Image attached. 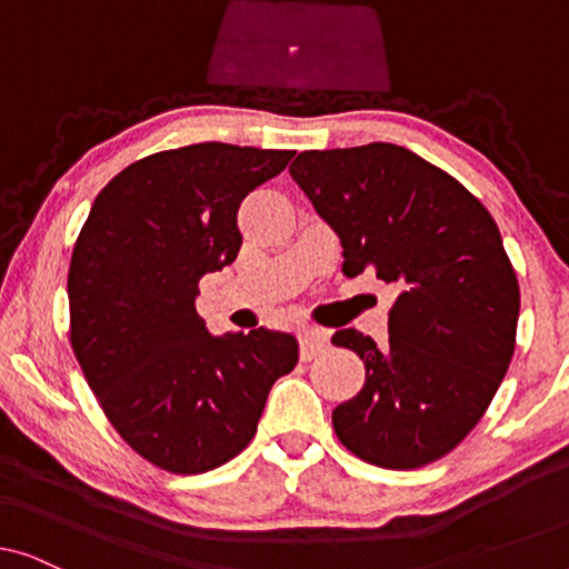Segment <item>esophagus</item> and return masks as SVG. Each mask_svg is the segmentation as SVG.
<instances>
[{
  "instance_id": "esophagus-1",
  "label": "esophagus",
  "mask_w": 569,
  "mask_h": 569,
  "mask_svg": "<svg viewBox=\"0 0 569 569\" xmlns=\"http://www.w3.org/2000/svg\"><path fill=\"white\" fill-rule=\"evenodd\" d=\"M329 349V331L323 329H306L300 331V357L302 360H313L316 355H321Z\"/></svg>"
}]
</instances>
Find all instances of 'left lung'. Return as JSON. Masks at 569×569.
<instances>
[{"label":"left lung","mask_w":569,"mask_h":569,"mask_svg":"<svg viewBox=\"0 0 569 569\" xmlns=\"http://www.w3.org/2000/svg\"><path fill=\"white\" fill-rule=\"evenodd\" d=\"M290 176L345 248V274L399 287L388 341L357 329L331 341L360 355L362 391L333 409L355 456L419 469L485 415L516 349L520 292L492 214L446 170L372 142L300 152Z\"/></svg>","instance_id":"1"}]
</instances>
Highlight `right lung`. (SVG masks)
I'll list each match as a JSON object with an SVG mask.
<instances>
[{"label": "right lung", "mask_w": 569, "mask_h": 569, "mask_svg": "<svg viewBox=\"0 0 569 569\" xmlns=\"http://www.w3.org/2000/svg\"><path fill=\"white\" fill-rule=\"evenodd\" d=\"M292 150L201 142L123 168L98 199L69 263L72 347L106 417L160 469L201 473L243 450L277 378L298 365L292 333L214 337L199 279L236 261L238 207Z\"/></svg>", "instance_id": "1"}]
</instances>
